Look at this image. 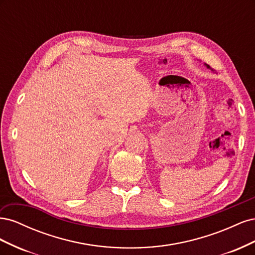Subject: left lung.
Masks as SVG:
<instances>
[{
	"instance_id": "1",
	"label": "left lung",
	"mask_w": 255,
	"mask_h": 255,
	"mask_svg": "<svg viewBox=\"0 0 255 255\" xmlns=\"http://www.w3.org/2000/svg\"><path fill=\"white\" fill-rule=\"evenodd\" d=\"M206 67H207V68H210V66H208V65H206Z\"/></svg>"
}]
</instances>
